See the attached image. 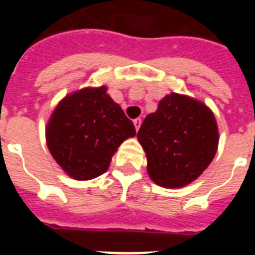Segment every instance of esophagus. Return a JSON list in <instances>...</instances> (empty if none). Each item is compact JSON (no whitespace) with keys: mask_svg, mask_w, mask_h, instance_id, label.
<instances>
[{"mask_svg":"<svg viewBox=\"0 0 255 255\" xmlns=\"http://www.w3.org/2000/svg\"><path fill=\"white\" fill-rule=\"evenodd\" d=\"M140 124H142V120H140V119H135V120H133V126H135V129H136V131H138L139 127H140Z\"/></svg>","mask_w":255,"mask_h":255,"instance_id":"esophagus-1","label":"esophagus"}]
</instances>
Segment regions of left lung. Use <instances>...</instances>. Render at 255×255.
Wrapping results in <instances>:
<instances>
[{"instance_id":"obj_1","label":"left lung","mask_w":255,"mask_h":255,"mask_svg":"<svg viewBox=\"0 0 255 255\" xmlns=\"http://www.w3.org/2000/svg\"><path fill=\"white\" fill-rule=\"evenodd\" d=\"M136 138L146 153L150 179L161 187L180 188L198 179L213 161L219 127L203 102L171 93L146 116Z\"/></svg>"}]
</instances>
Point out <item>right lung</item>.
<instances>
[{
  "label": "right lung",
  "mask_w": 255,
  "mask_h": 255,
  "mask_svg": "<svg viewBox=\"0 0 255 255\" xmlns=\"http://www.w3.org/2000/svg\"><path fill=\"white\" fill-rule=\"evenodd\" d=\"M108 87H84L64 97L46 126L52 157L68 176L91 180L108 171L113 154L135 127Z\"/></svg>",
  "instance_id": "obj_1"
}]
</instances>
